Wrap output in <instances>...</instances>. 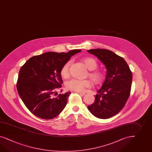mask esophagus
I'll return each mask as SVG.
<instances>
[{"label":"esophagus","instance_id":"esophagus-1","mask_svg":"<svg viewBox=\"0 0 152 152\" xmlns=\"http://www.w3.org/2000/svg\"><path fill=\"white\" fill-rule=\"evenodd\" d=\"M77 92L80 95H81V96H84V95L85 94V92Z\"/></svg>","mask_w":152,"mask_h":152}]
</instances>
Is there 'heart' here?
I'll use <instances>...</instances> for the list:
<instances>
[{"mask_svg":"<svg viewBox=\"0 0 152 152\" xmlns=\"http://www.w3.org/2000/svg\"><path fill=\"white\" fill-rule=\"evenodd\" d=\"M82 61L85 64L87 69L91 71L88 73V76L96 85L101 84L104 80V76L102 72L96 70L97 67V63L94 58L88 57L82 58ZM70 61L66 62L64 65L62 67L60 70L61 76L63 78H67L69 76V67ZM92 82L88 80H80L75 78H72L66 82V88L67 90L75 91L77 92H83L86 88L90 87L92 86Z\"/></svg>","mask_w":152,"mask_h":152,"instance_id":"b5f03b06","label":"heart"}]
</instances>
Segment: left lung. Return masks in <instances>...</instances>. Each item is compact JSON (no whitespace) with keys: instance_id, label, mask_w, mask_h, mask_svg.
<instances>
[{"instance_id":"obj_1","label":"left lung","mask_w":152,"mask_h":152,"mask_svg":"<svg viewBox=\"0 0 152 152\" xmlns=\"http://www.w3.org/2000/svg\"><path fill=\"white\" fill-rule=\"evenodd\" d=\"M87 52L98 58L107 69L105 81L94 96V103L87 108L95 117L108 119L119 113L129 97L131 71L123 58L110 50L96 49Z\"/></svg>"}]
</instances>
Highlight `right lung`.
Instances as JSON below:
<instances>
[{
    "label": "right lung",
    "mask_w": 152,
    "mask_h": 152,
    "mask_svg": "<svg viewBox=\"0 0 152 152\" xmlns=\"http://www.w3.org/2000/svg\"><path fill=\"white\" fill-rule=\"evenodd\" d=\"M69 52H48L34 56L19 71L17 88L23 102L34 115L45 119L58 116L65 107L71 92L58 94L56 90L63 82L60 70L75 54Z\"/></svg>",
    "instance_id": "1"
}]
</instances>
